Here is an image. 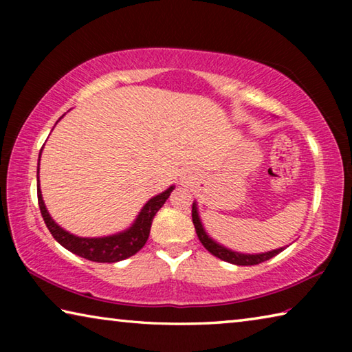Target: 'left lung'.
Masks as SVG:
<instances>
[{
	"label": "left lung",
	"mask_w": 352,
	"mask_h": 352,
	"mask_svg": "<svg viewBox=\"0 0 352 352\" xmlns=\"http://www.w3.org/2000/svg\"><path fill=\"white\" fill-rule=\"evenodd\" d=\"M192 223L195 226V233H197L200 242L204 243V247L210 252L211 254L216 256V258L230 262V264L234 265H256L261 264V262L272 259L273 256H276L285 250V247H279L276 250H270V252H264V253H241V252H234L228 247L222 245L217 241H214L212 237L206 233L204 223H201V219L199 216V206L197 201L192 204Z\"/></svg>",
	"instance_id": "1"
}]
</instances>
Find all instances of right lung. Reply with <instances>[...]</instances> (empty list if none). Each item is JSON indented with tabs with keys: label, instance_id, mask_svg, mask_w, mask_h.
Masks as SVG:
<instances>
[{
	"label": "right lung",
	"instance_id": "1",
	"mask_svg": "<svg viewBox=\"0 0 352 352\" xmlns=\"http://www.w3.org/2000/svg\"><path fill=\"white\" fill-rule=\"evenodd\" d=\"M60 119H58V121H60ZM41 151H43V148H41ZM41 151L38 155V164H37L38 206L47 230H50L52 237H54L62 247L69 250L71 253L80 256V258H85L93 262H119L130 258V256H133L135 253H138L140 250L146 245L148 234H151V226H152V220L155 217V214L158 212L160 208H162L166 204V200L169 199L170 192L175 189L174 184L166 190H163V192L155 195V197H152L151 200H147V204L141 208L138 216H136L133 223L130 225L129 228L110 236L80 237L62 228V226L51 217V214L46 210L43 195H41V189H40V180H38Z\"/></svg>",
	"mask_w": 352,
	"mask_h": 352
}]
</instances>
